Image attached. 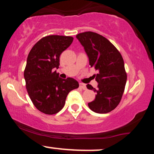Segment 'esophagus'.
<instances>
[{"mask_svg":"<svg viewBox=\"0 0 154 154\" xmlns=\"http://www.w3.org/2000/svg\"><path fill=\"white\" fill-rule=\"evenodd\" d=\"M79 88H82L83 90H86V85L83 83H79Z\"/></svg>","mask_w":154,"mask_h":154,"instance_id":"obj_1","label":"esophagus"}]
</instances>
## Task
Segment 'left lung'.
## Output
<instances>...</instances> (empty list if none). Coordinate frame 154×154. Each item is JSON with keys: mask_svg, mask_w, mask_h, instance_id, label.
Listing matches in <instances>:
<instances>
[{"mask_svg": "<svg viewBox=\"0 0 154 154\" xmlns=\"http://www.w3.org/2000/svg\"><path fill=\"white\" fill-rule=\"evenodd\" d=\"M76 38L84 47L91 67L98 71L95 75L98 88L87 85L88 89L96 93L95 100L88 103V106L98 114L110 112L119 105L127 82L122 56L109 40L99 34L85 32Z\"/></svg>", "mask_w": 154, "mask_h": 154, "instance_id": "left-lung-1", "label": "left lung"}]
</instances>
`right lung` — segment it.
I'll use <instances>...</instances> for the list:
<instances>
[{
    "mask_svg": "<svg viewBox=\"0 0 154 154\" xmlns=\"http://www.w3.org/2000/svg\"><path fill=\"white\" fill-rule=\"evenodd\" d=\"M72 41L70 36L44 37L28 55L24 72L26 91L35 106L45 114L61 111L68 93L79 87L75 79L61 78L55 70L59 68L60 55Z\"/></svg>",
    "mask_w": 154,
    "mask_h": 154,
    "instance_id": "obj_1",
    "label": "right lung"
}]
</instances>
